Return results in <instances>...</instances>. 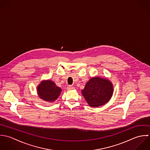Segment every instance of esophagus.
Returning a JSON list of instances; mask_svg holds the SVG:
<instances>
[{
	"label": "esophagus",
	"instance_id": "1",
	"mask_svg": "<svg viewBox=\"0 0 150 150\" xmlns=\"http://www.w3.org/2000/svg\"><path fill=\"white\" fill-rule=\"evenodd\" d=\"M67 90H74V89H75V88L74 87H73V86H68V87H67Z\"/></svg>",
	"mask_w": 150,
	"mask_h": 150
}]
</instances>
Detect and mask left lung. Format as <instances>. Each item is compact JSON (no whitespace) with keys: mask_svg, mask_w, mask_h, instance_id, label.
Returning <instances> with one entry per match:
<instances>
[{"mask_svg":"<svg viewBox=\"0 0 150 150\" xmlns=\"http://www.w3.org/2000/svg\"><path fill=\"white\" fill-rule=\"evenodd\" d=\"M82 93L91 107H97L106 104L111 98L113 86L108 79L94 77L87 82Z\"/></svg>","mask_w":150,"mask_h":150,"instance_id":"left-lung-1","label":"left lung"}]
</instances>
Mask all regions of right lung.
Segmentation results:
<instances>
[{"mask_svg":"<svg viewBox=\"0 0 150 150\" xmlns=\"http://www.w3.org/2000/svg\"><path fill=\"white\" fill-rule=\"evenodd\" d=\"M61 91L60 88L49 80L43 81L38 87V94L42 99L47 101H54L59 96Z\"/></svg>","mask_w":150,"mask_h":150,"instance_id":"right-lung-1","label":"right lung"}]
</instances>
